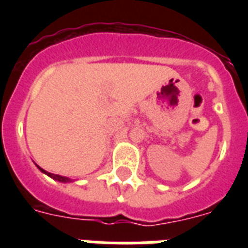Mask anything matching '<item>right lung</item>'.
Instances as JSON below:
<instances>
[{
  "label": "right lung",
  "mask_w": 248,
  "mask_h": 248,
  "mask_svg": "<svg viewBox=\"0 0 248 248\" xmlns=\"http://www.w3.org/2000/svg\"><path fill=\"white\" fill-rule=\"evenodd\" d=\"M37 167H38V169H40L41 171H42V172L46 173V175H47V176H50V177H51V179H54V180L60 181V183H69V181H72L71 179H68V177H65V176H60V175H55V173L47 172V171H45L44 169H41L40 166H37Z\"/></svg>",
  "instance_id": "1"
}]
</instances>
